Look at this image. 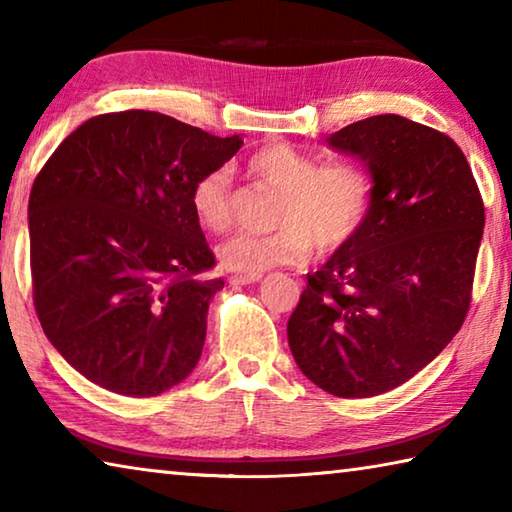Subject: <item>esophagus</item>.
<instances>
[{"instance_id": "1", "label": "esophagus", "mask_w": 512, "mask_h": 512, "mask_svg": "<svg viewBox=\"0 0 512 512\" xmlns=\"http://www.w3.org/2000/svg\"><path fill=\"white\" fill-rule=\"evenodd\" d=\"M262 280V275H232L230 284L232 287H244V284H255Z\"/></svg>"}]
</instances>
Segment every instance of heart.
Masks as SVG:
<instances>
[{
  "mask_svg": "<svg viewBox=\"0 0 512 512\" xmlns=\"http://www.w3.org/2000/svg\"><path fill=\"white\" fill-rule=\"evenodd\" d=\"M248 171L275 192L271 235L235 232L219 246L223 268L262 275L277 266L302 264L316 248L334 253L359 235L375 203V183L357 162L320 164L287 142H268L250 155ZM203 228L221 232L232 219V178L225 169L207 171L189 194Z\"/></svg>",
  "mask_w": 512,
  "mask_h": 512,
  "instance_id": "1",
  "label": "heart"
}]
</instances>
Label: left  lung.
Here are the masks:
<instances>
[{
	"instance_id": "obj_1",
	"label": "left lung",
	"mask_w": 512,
	"mask_h": 512,
	"mask_svg": "<svg viewBox=\"0 0 512 512\" xmlns=\"http://www.w3.org/2000/svg\"><path fill=\"white\" fill-rule=\"evenodd\" d=\"M327 144L366 164L375 203L359 235L307 275L289 348L323 391L372 397L411 379L461 329L483 198L458 144L418 121L375 115Z\"/></svg>"
}]
</instances>
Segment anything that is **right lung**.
<instances>
[{
	"label": "right lung",
	"instance_id": "1",
	"mask_svg": "<svg viewBox=\"0 0 512 512\" xmlns=\"http://www.w3.org/2000/svg\"><path fill=\"white\" fill-rule=\"evenodd\" d=\"M151 110L85 121L29 196L33 305L63 359L128 397L180 384L201 359L221 277L189 194L241 149Z\"/></svg>",
	"mask_w": 512,
	"mask_h": 512
}]
</instances>
